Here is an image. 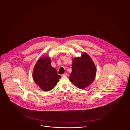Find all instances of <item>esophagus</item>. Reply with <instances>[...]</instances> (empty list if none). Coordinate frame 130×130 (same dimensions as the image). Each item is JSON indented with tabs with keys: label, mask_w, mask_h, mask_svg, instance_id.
<instances>
[{
	"label": "esophagus",
	"mask_w": 130,
	"mask_h": 130,
	"mask_svg": "<svg viewBox=\"0 0 130 130\" xmlns=\"http://www.w3.org/2000/svg\"><path fill=\"white\" fill-rule=\"evenodd\" d=\"M67 75H68V74L67 73H65L64 74H62V76H67Z\"/></svg>",
	"instance_id": "obj_1"
}]
</instances>
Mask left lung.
Wrapping results in <instances>:
<instances>
[{"instance_id": "left-lung-1", "label": "left lung", "mask_w": 130, "mask_h": 130, "mask_svg": "<svg viewBox=\"0 0 130 130\" xmlns=\"http://www.w3.org/2000/svg\"><path fill=\"white\" fill-rule=\"evenodd\" d=\"M96 73L95 66L91 57L83 53L79 57L73 60L72 72L69 80L79 89L89 86L94 80Z\"/></svg>"}]
</instances>
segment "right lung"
I'll return each instance as SVG.
<instances>
[{
  "label": "right lung",
  "mask_w": 130,
  "mask_h": 130,
  "mask_svg": "<svg viewBox=\"0 0 130 130\" xmlns=\"http://www.w3.org/2000/svg\"><path fill=\"white\" fill-rule=\"evenodd\" d=\"M51 62L49 57H41L37 62L32 73L35 82L44 91L52 90L61 77L51 66Z\"/></svg>",
  "instance_id": "obj_1"
}]
</instances>
